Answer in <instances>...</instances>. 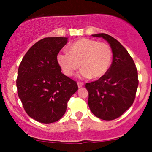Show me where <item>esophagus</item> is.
<instances>
[{"instance_id": "1", "label": "esophagus", "mask_w": 152, "mask_h": 152, "mask_svg": "<svg viewBox=\"0 0 152 152\" xmlns=\"http://www.w3.org/2000/svg\"><path fill=\"white\" fill-rule=\"evenodd\" d=\"M77 86H78V88H82L83 86H84V84L82 82H77Z\"/></svg>"}]
</instances>
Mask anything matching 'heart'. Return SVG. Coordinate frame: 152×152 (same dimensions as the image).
Listing matches in <instances>:
<instances>
[{"label":"heart","mask_w":152,"mask_h":152,"mask_svg":"<svg viewBox=\"0 0 152 152\" xmlns=\"http://www.w3.org/2000/svg\"><path fill=\"white\" fill-rule=\"evenodd\" d=\"M113 52L110 45L91 39H80L70 45L69 52H61L57 59L62 72L72 76L80 67L81 75L97 79L108 72Z\"/></svg>","instance_id":"obj_1"}]
</instances>
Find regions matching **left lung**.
<instances>
[{"label":"left lung","mask_w":152,"mask_h":152,"mask_svg":"<svg viewBox=\"0 0 152 152\" xmlns=\"http://www.w3.org/2000/svg\"><path fill=\"white\" fill-rule=\"evenodd\" d=\"M92 36L108 42L112 49L113 62L106 75L86 84L88 105L96 117L113 120L132 105L139 85L138 72L133 59L116 39L105 33Z\"/></svg>","instance_id":"8db88e82"}]
</instances>
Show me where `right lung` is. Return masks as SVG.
Instances as JSON below:
<instances>
[{
    "mask_svg": "<svg viewBox=\"0 0 152 152\" xmlns=\"http://www.w3.org/2000/svg\"><path fill=\"white\" fill-rule=\"evenodd\" d=\"M66 37H47L27 51L18 68L17 94L28 116L42 123L59 120L70 98L78 89L76 81L61 73L57 56Z\"/></svg>",
    "mask_w": 152,
    "mask_h": 152,
    "instance_id": "add662e5",
    "label": "right lung"
}]
</instances>
